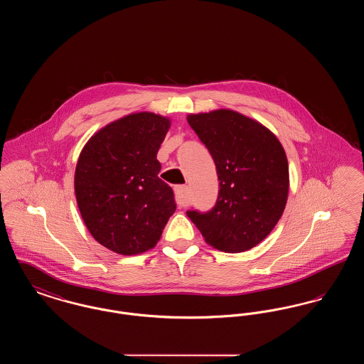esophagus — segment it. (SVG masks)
<instances>
[{
  "instance_id": "1",
  "label": "esophagus",
  "mask_w": 364,
  "mask_h": 364,
  "mask_svg": "<svg viewBox=\"0 0 364 364\" xmlns=\"http://www.w3.org/2000/svg\"><path fill=\"white\" fill-rule=\"evenodd\" d=\"M174 195H176V200L178 205L184 206L188 203V187L187 186H176Z\"/></svg>"
}]
</instances>
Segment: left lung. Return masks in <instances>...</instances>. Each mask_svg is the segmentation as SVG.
I'll return each instance as SVG.
<instances>
[{"instance_id":"left-lung-1","label":"left lung","mask_w":364,"mask_h":364,"mask_svg":"<svg viewBox=\"0 0 364 364\" xmlns=\"http://www.w3.org/2000/svg\"><path fill=\"white\" fill-rule=\"evenodd\" d=\"M214 159L220 180L215 206L187 211L205 242L224 252L258 245L277 225L288 200L289 168L277 136L230 109L187 116Z\"/></svg>"}]
</instances>
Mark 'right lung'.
<instances>
[{"instance_id": "1", "label": "right lung", "mask_w": 364, "mask_h": 364, "mask_svg": "<svg viewBox=\"0 0 364 364\" xmlns=\"http://www.w3.org/2000/svg\"><path fill=\"white\" fill-rule=\"evenodd\" d=\"M171 119L127 114L88 139L75 169L77 208L91 236L120 255L154 248L176 211L173 190L158 173L156 153Z\"/></svg>"}]
</instances>
